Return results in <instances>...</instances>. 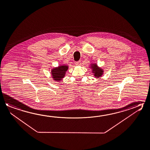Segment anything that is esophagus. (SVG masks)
<instances>
[{"instance_id":"1","label":"esophagus","mask_w":150,"mask_h":150,"mask_svg":"<svg viewBox=\"0 0 150 150\" xmlns=\"http://www.w3.org/2000/svg\"><path fill=\"white\" fill-rule=\"evenodd\" d=\"M75 64H76V66H80V65H81V61H77V62H75Z\"/></svg>"}]
</instances>
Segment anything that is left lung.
<instances>
[{
	"mask_svg": "<svg viewBox=\"0 0 150 150\" xmlns=\"http://www.w3.org/2000/svg\"><path fill=\"white\" fill-rule=\"evenodd\" d=\"M91 68H92V73H94V76L96 78H99V77H101L103 74V70L98 67L96 64H91Z\"/></svg>",
	"mask_w": 150,
	"mask_h": 150,
	"instance_id": "8db88e82",
	"label": "left lung"
}]
</instances>
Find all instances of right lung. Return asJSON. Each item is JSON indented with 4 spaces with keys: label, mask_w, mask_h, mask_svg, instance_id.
I'll list each match as a JSON object with an SVG mask.
<instances>
[{
    "label": "right lung",
    "mask_w": 150,
    "mask_h": 150,
    "mask_svg": "<svg viewBox=\"0 0 150 150\" xmlns=\"http://www.w3.org/2000/svg\"><path fill=\"white\" fill-rule=\"evenodd\" d=\"M68 69V66L66 65L60 66L58 67L54 68L52 69L51 71L52 78H53L55 81H61L65 76L66 72Z\"/></svg>",
    "instance_id": "obj_1"
}]
</instances>
